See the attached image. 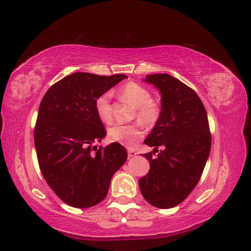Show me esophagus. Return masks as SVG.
<instances>
[{
	"mask_svg": "<svg viewBox=\"0 0 251 251\" xmlns=\"http://www.w3.org/2000/svg\"><path fill=\"white\" fill-rule=\"evenodd\" d=\"M136 155H137V153H136V151H135L134 150H128V151H127V156L130 157V158H131V157H135Z\"/></svg>",
	"mask_w": 251,
	"mask_h": 251,
	"instance_id": "1",
	"label": "esophagus"
}]
</instances>
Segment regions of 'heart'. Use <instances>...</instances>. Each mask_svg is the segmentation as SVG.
I'll list each match as a JSON object with an SVG mask.
<instances>
[{"mask_svg": "<svg viewBox=\"0 0 251 251\" xmlns=\"http://www.w3.org/2000/svg\"><path fill=\"white\" fill-rule=\"evenodd\" d=\"M120 96L125 101L136 108L134 117L146 126H154L161 114L160 104L151 100V91L140 83L130 81L120 88ZM95 111L102 123L110 124L113 118L111 93L104 92L96 98ZM143 136V130L139 125H116L108 130V138L112 142H118L132 148Z\"/></svg>", "mask_w": 251, "mask_h": 251, "instance_id": "heart-1", "label": "heart"}]
</instances>
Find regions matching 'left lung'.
Listing matches in <instances>:
<instances>
[{"label":"left lung","instance_id":"left-lung-1","mask_svg":"<svg viewBox=\"0 0 251 251\" xmlns=\"http://www.w3.org/2000/svg\"><path fill=\"white\" fill-rule=\"evenodd\" d=\"M144 81L160 91L161 114L144 140L155 150L143 154L151 169L139 179V187L151 205L172 208L192 193L206 164L211 147L207 113L195 91L172 75H147Z\"/></svg>","mask_w":251,"mask_h":251}]
</instances>
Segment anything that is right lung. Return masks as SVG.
Here are the masks:
<instances>
[{
	"label": "right lung",
	"instance_id": "1",
	"mask_svg": "<svg viewBox=\"0 0 251 251\" xmlns=\"http://www.w3.org/2000/svg\"><path fill=\"white\" fill-rule=\"evenodd\" d=\"M126 77L76 72L51 86L41 101L34 127L37 161L52 191L72 207L101 202L126 160V150L117 142L92 147L107 134L95 111L96 98Z\"/></svg>",
	"mask_w": 251,
	"mask_h": 251
}]
</instances>
